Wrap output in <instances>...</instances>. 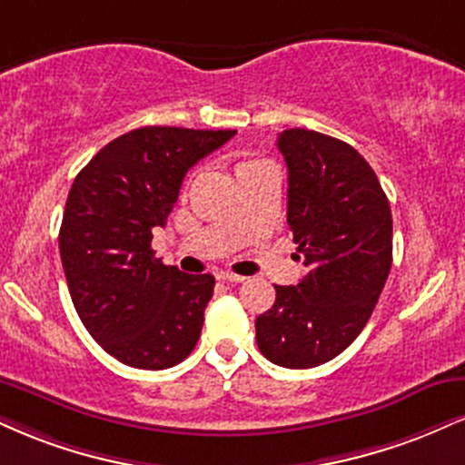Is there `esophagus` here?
Here are the masks:
<instances>
[{
  "label": "esophagus",
  "mask_w": 465,
  "mask_h": 465,
  "mask_svg": "<svg viewBox=\"0 0 465 465\" xmlns=\"http://www.w3.org/2000/svg\"><path fill=\"white\" fill-rule=\"evenodd\" d=\"M218 279H223V282H229V283H242L247 277L236 275V272H221V275H218Z\"/></svg>",
  "instance_id": "esophagus-1"
}]
</instances>
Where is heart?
<instances>
[{
  "instance_id": "heart-1",
  "label": "heart",
  "mask_w": 465,
  "mask_h": 465,
  "mask_svg": "<svg viewBox=\"0 0 465 465\" xmlns=\"http://www.w3.org/2000/svg\"><path fill=\"white\" fill-rule=\"evenodd\" d=\"M255 162H257V160H242V162H240V164L236 166V173L242 171V169H247V166H251V164H255Z\"/></svg>"
}]
</instances>
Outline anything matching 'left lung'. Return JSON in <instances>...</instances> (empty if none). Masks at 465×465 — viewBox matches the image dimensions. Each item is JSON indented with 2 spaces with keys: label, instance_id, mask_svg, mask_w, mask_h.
Returning a JSON list of instances; mask_svg holds the SVG:
<instances>
[{
  "label": "left lung",
  "instance_id": "8db88e82",
  "mask_svg": "<svg viewBox=\"0 0 465 465\" xmlns=\"http://www.w3.org/2000/svg\"><path fill=\"white\" fill-rule=\"evenodd\" d=\"M288 166V225L305 277L275 286L257 316V346L283 368L333 360L366 327L392 266V212L366 160L338 138L312 130L279 134Z\"/></svg>",
  "mask_w": 465,
  "mask_h": 465
}]
</instances>
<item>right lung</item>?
<instances>
[{
	"label": "right lung",
	"mask_w": 465,
	"mask_h": 465,
	"mask_svg": "<svg viewBox=\"0 0 465 465\" xmlns=\"http://www.w3.org/2000/svg\"><path fill=\"white\" fill-rule=\"evenodd\" d=\"M236 130L151 125L105 144L77 173L60 227V257L77 316L105 353L164 371L193 353L214 277L164 266L151 249L183 177Z\"/></svg>",
	"instance_id": "obj_1"
}]
</instances>
